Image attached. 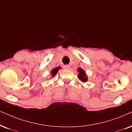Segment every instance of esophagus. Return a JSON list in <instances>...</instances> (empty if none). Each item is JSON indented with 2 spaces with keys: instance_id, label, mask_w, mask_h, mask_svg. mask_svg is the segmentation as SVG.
<instances>
[{
  "instance_id": "esophagus-1",
  "label": "esophagus",
  "mask_w": 132,
  "mask_h": 132,
  "mask_svg": "<svg viewBox=\"0 0 132 132\" xmlns=\"http://www.w3.org/2000/svg\"><path fill=\"white\" fill-rule=\"evenodd\" d=\"M63 68L66 70H68L70 69V66H69V65H64V66H63Z\"/></svg>"
}]
</instances>
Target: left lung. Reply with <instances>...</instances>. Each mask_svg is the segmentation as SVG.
<instances>
[{
	"mask_svg": "<svg viewBox=\"0 0 132 132\" xmlns=\"http://www.w3.org/2000/svg\"><path fill=\"white\" fill-rule=\"evenodd\" d=\"M78 72H79V74H78V78H79L81 81H83V82L87 81L88 78L86 76L85 72L83 71L82 69H81V68H78Z\"/></svg>",
	"mask_w": 132,
	"mask_h": 132,
	"instance_id": "8db88e82",
	"label": "left lung"
}]
</instances>
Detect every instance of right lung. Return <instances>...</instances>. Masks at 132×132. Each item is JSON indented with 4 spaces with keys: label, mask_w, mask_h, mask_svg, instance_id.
Segmentation results:
<instances>
[{
    "label": "right lung",
    "mask_w": 132,
    "mask_h": 132,
    "mask_svg": "<svg viewBox=\"0 0 132 132\" xmlns=\"http://www.w3.org/2000/svg\"><path fill=\"white\" fill-rule=\"evenodd\" d=\"M60 68H54V69H52V71L51 72V74L52 75V76H54L55 75L56 73H57V72L58 70H59Z\"/></svg>",
    "instance_id": "right-lung-1"
}]
</instances>
